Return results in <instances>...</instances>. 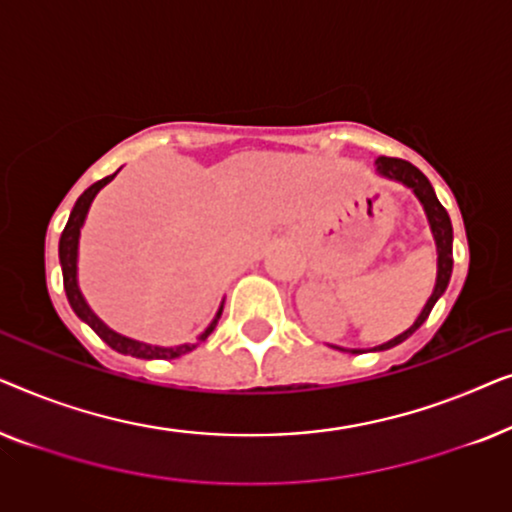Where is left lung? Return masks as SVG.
<instances>
[{"label":"left lung","instance_id":"left-lung-1","mask_svg":"<svg viewBox=\"0 0 512 512\" xmlns=\"http://www.w3.org/2000/svg\"><path fill=\"white\" fill-rule=\"evenodd\" d=\"M375 165H377V174H380V177L394 179V181H398V184L412 188V193H415L417 200L422 202V207H424V212H426V219H429L433 240H436V249H438V277H436V286H433L431 298L426 300L422 314H419V317L415 319V324H412L408 331H403L401 335H396L394 340L384 342V345L373 347V352H384V349H391V347L401 345L403 340H408L410 335L415 333L417 328L422 326L426 319H429L433 305L438 303V298L443 296L445 289H447V284H450L452 263L454 261H452V221H450V214H447L445 207L438 202L436 193H433L431 181L426 179L424 174L419 172L415 165L408 163V160L382 156V158L375 160ZM342 352L359 354L361 349H342Z\"/></svg>","mask_w":512,"mask_h":512}]
</instances>
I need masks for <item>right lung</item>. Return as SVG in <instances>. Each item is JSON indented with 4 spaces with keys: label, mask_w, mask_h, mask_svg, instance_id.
<instances>
[{
    "label": "right lung",
    "mask_w": 512,
    "mask_h": 512,
    "mask_svg": "<svg viewBox=\"0 0 512 512\" xmlns=\"http://www.w3.org/2000/svg\"><path fill=\"white\" fill-rule=\"evenodd\" d=\"M114 177H116V172L111 174V177H104L100 181H95L93 186L86 188V191L81 193V198L76 200L72 214H69L67 226L60 235V249L58 251H60L62 282H65L67 300H69V305H72V310L76 312V317H79L81 321H86V324L93 328V331L100 335V338L107 342L111 349H116L118 354L137 356V359H179V356L193 352V349L198 347V342L209 338V333L214 331L216 321H219V317H221L223 305L219 307V312H216L212 324H209L205 331L200 333L198 342H186V345H177V347H158V345H146V342L125 338V335L111 331V328L104 324V321H100V317H97L93 310H90L86 298H83V293L79 289V279H76V261H79V235H81L83 221H86V216H88L90 202L95 200V195L100 193L102 188L107 186Z\"/></svg>",
    "instance_id": "right-lung-1"
}]
</instances>
